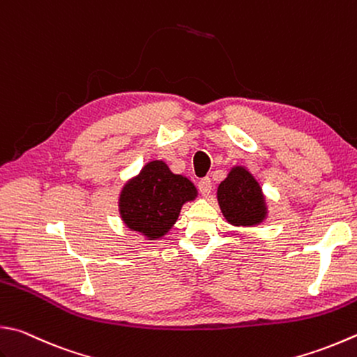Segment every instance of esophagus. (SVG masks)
Instances as JSON below:
<instances>
[{
  "mask_svg": "<svg viewBox=\"0 0 357 357\" xmlns=\"http://www.w3.org/2000/svg\"><path fill=\"white\" fill-rule=\"evenodd\" d=\"M211 186H213V183H211V180L208 178V177H205V178H202L199 183H197V188H199V191H200V194L202 196H210V192H211Z\"/></svg>",
  "mask_w": 357,
  "mask_h": 357,
  "instance_id": "esophagus-1",
  "label": "esophagus"
}]
</instances>
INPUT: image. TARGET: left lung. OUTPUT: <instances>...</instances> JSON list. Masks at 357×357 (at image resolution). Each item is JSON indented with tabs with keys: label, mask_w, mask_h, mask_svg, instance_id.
Listing matches in <instances>:
<instances>
[{
	"label": "left lung",
	"mask_w": 357,
	"mask_h": 357,
	"mask_svg": "<svg viewBox=\"0 0 357 357\" xmlns=\"http://www.w3.org/2000/svg\"><path fill=\"white\" fill-rule=\"evenodd\" d=\"M218 200L222 214L231 225H258L267 216L261 186L242 166H234L219 185Z\"/></svg>",
	"instance_id": "obj_1"
}]
</instances>
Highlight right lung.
<instances>
[{"label": "right lung", "mask_w": 357, "mask_h": 357, "mask_svg": "<svg viewBox=\"0 0 357 357\" xmlns=\"http://www.w3.org/2000/svg\"><path fill=\"white\" fill-rule=\"evenodd\" d=\"M196 196L197 190L190 180L155 160L127 181L119 196V213L130 230L158 239L176 224L183 204Z\"/></svg>", "instance_id": "obj_1"}]
</instances>
